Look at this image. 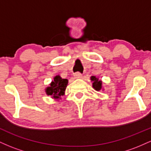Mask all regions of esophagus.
<instances>
[{
	"label": "esophagus",
	"mask_w": 151,
	"mask_h": 151,
	"mask_svg": "<svg viewBox=\"0 0 151 151\" xmlns=\"http://www.w3.org/2000/svg\"><path fill=\"white\" fill-rule=\"evenodd\" d=\"M74 77L76 79H80V78L82 77V74L80 72H76V73L74 74Z\"/></svg>",
	"instance_id": "34e87169"
}]
</instances>
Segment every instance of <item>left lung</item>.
Returning a JSON list of instances; mask_svg holds the SVG:
<instances>
[{"label": "left lung", "mask_w": 151, "mask_h": 151, "mask_svg": "<svg viewBox=\"0 0 151 151\" xmlns=\"http://www.w3.org/2000/svg\"><path fill=\"white\" fill-rule=\"evenodd\" d=\"M91 80L93 81V89L96 90V91H99V90L101 89V81L99 80V79H97L96 77H94V76H92V77H91Z\"/></svg>", "instance_id": "obj_1"}]
</instances>
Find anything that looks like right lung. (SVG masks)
<instances>
[{
  "label": "right lung",
  "mask_w": 151,
  "mask_h": 151,
  "mask_svg": "<svg viewBox=\"0 0 151 151\" xmlns=\"http://www.w3.org/2000/svg\"><path fill=\"white\" fill-rule=\"evenodd\" d=\"M67 83V79H62L59 75L56 76L54 78V81H52L50 86L45 89L47 94L50 95L54 99H60V96L65 93Z\"/></svg>",
  "instance_id": "add662e5"
}]
</instances>
